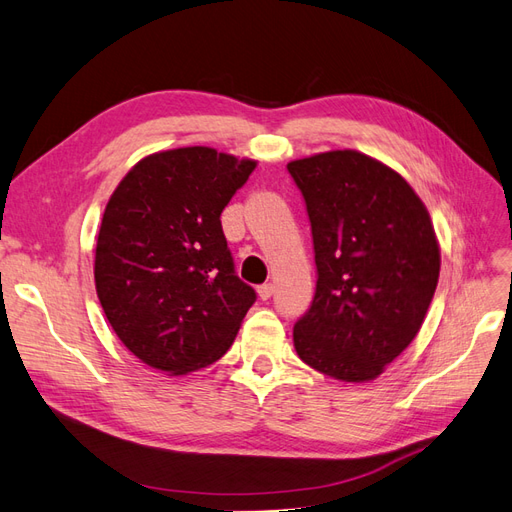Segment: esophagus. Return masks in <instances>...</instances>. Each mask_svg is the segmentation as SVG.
<instances>
[{
  "instance_id": "esophagus-1",
  "label": "esophagus",
  "mask_w": 512,
  "mask_h": 512,
  "mask_svg": "<svg viewBox=\"0 0 512 512\" xmlns=\"http://www.w3.org/2000/svg\"><path fill=\"white\" fill-rule=\"evenodd\" d=\"M256 292H258V297L262 301H267V299H271V294H273V284H262V286L256 288Z\"/></svg>"
}]
</instances>
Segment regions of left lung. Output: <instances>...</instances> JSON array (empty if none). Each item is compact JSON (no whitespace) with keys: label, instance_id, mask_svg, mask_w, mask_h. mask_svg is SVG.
<instances>
[{"label":"left lung","instance_id":"obj_1","mask_svg":"<svg viewBox=\"0 0 512 512\" xmlns=\"http://www.w3.org/2000/svg\"><path fill=\"white\" fill-rule=\"evenodd\" d=\"M288 173L305 198L318 269L294 350L324 376L374 380L421 331L438 286L429 211L397 170L354 149L294 160Z\"/></svg>","mask_w":512,"mask_h":512}]
</instances>
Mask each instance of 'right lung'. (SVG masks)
Here are the masks:
<instances>
[{
    "mask_svg": "<svg viewBox=\"0 0 512 512\" xmlns=\"http://www.w3.org/2000/svg\"><path fill=\"white\" fill-rule=\"evenodd\" d=\"M254 168L211 147L166 149L136 162L108 198L98 299L121 344L166 376L222 359L256 301L220 222Z\"/></svg>",
    "mask_w": 512,
    "mask_h": 512,
    "instance_id": "obj_1",
    "label": "right lung"
}]
</instances>
